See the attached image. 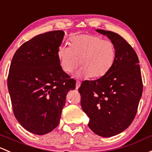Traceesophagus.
<instances>
[{
  "instance_id": "1",
  "label": "esophagus",
  "mask_w": 152,
  "mask_h": 152,
  "mask_svg": "<svg viewBox=\"0 0 152 152\" xmlns=\"http://www.w3.org/2000/svg\"><path fill=\"white\" fill-rule=\"evenodd\" d=\"M81 85V82L79 81H76V89H79V87Z\"/></svg>"
}]
</instances>
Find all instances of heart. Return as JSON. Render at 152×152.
I'll list each match as a JSON object with an SVG mask.
<instances>
[{
	"mask_svg": "<svg viewBox=\"0 0 152 152\" xmlns=\"http://www.w3.org/2000/svg\"><path fill=\"white\" fill-rule=\"evenodd\" d=\"M57 55L64 72H77L78 76L100 78L106 74L116 58V48L110 40L92 34H81L71 38V47L60 45Z\"/></svg>",
	"mask_w": 152,
	"mask_h": 152,
	"instance_id": "1",
	"label": "heart"
}]
</instances>
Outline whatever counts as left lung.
I'll use <instances>...</instances> for the list:
<instances>
[{
  "label": "left lung",
  "instance_id": "8db88e82",
  "mask_svg": "<svg viewBox=\"0 0 152 152\" xmlns=\"http://www.w3.org/2000/svg\"><path fill=\"white\" fill-rule=\"evenodd\" d=\"M114 44L116 58L109 71L96 80L84 81L79 87L81 105L95 134L111 137L124 131L133 121L143 92L138 57L117 33L103 30Z\"/></svg>",
  "mask_w": 152,
  "mask_h": 152
}]
</instances>
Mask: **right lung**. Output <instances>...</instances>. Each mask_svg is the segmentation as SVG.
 Here are the masks:
<instances>
[{"label":"right lung","mask_w":152,"mask_h":152,"mask_svg":"<svg viewBox=\"0 0 152 152\" xmlns=\"http://www.w3.org/2000/svg\"><path fill=\"white\" fill-rule=\"evenodd\" d=\"M64 35L54 30L35 36L16 51L11 63L7 84L13 112L25 130L36 135L58 125L67 93L76 87L57 55Z\"/></svg>","instance_id":"add662e5"}]
</instances>
